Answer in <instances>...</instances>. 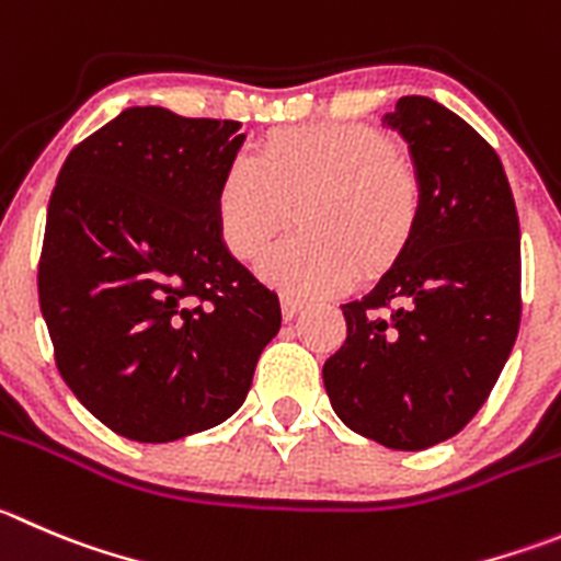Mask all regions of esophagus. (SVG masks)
<instances>
[{
  "label": "esophagus",
  "mask_w": 561,
  "mask_h": 561,
  "mask_svg": "<svg viewBox=\"0 0 561 561\" xmlns=\"http://www.w3.org/2000/svg\"><path fill=\"white\" fill-rule=\"evenodd\" d=\"M279 301H282V318H285V321H293L298 312L305 310V301H298V298L293 296H282Z\"/></svg>",
  "instance_id": "esophagus-1"
}]
</instances>
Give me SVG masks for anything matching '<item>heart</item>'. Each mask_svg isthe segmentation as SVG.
I'll return each instance as SVG.
<instances>
[{"instance_id":"heart-1","label":"heart","mask_w":561,"mask_h":561,"mask_svg":"<svg viewBox=\"0 0 561 561\" xmlns=\"http://www.w3.org/2000/svg\"><path fill=\"white\" fill-rule=\"evenodd\" d=\"M287 209L298 234L265 251L256 274L296 296H332L404 256L421 224L423 185L376 129L287 127L224 171L213 216L221 243L245 263L285 227Z\"/></svg>"}]
</instances>
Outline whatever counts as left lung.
<instances>
[{
	"label": "left lung",
	"instance_id": "8db88e82",
	"mask_svg": "<svg viewBox=\"0 0 561 561\" xmlns=\"http://www.w3.org/2000/svg\"><path fill=\"white\" fill-rule=\"evenodd\" d=\"M381 122L410 144L421 224L379 285L343 305L345 343L323 385L345 426L421 451L468 426L510 359L520 227L499 154L457 113L401 96Z\"/></svg>",
	"mask_w": 561,
	"mask_h": 561
}]
</instances>
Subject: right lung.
Masks as SVG:
<instances>
[{
    "label": "right lung",
    "mask_w": 561,
    "mask_h": 561,
    "mask_svg": "<svg viewBox=\"0 0 561 561\" xmlns=\"http://www.w3.org/2000/svg\"><path fill=\"white\" fill-rule=\"evenodd\" d=\"M238 129L129 107L57 174L41 312L62 381L122 437L171 443L224 423L279 332V298L229 254L213 216Z\"/></svg>",
    "instance_id": "1"
}]
</instances>
